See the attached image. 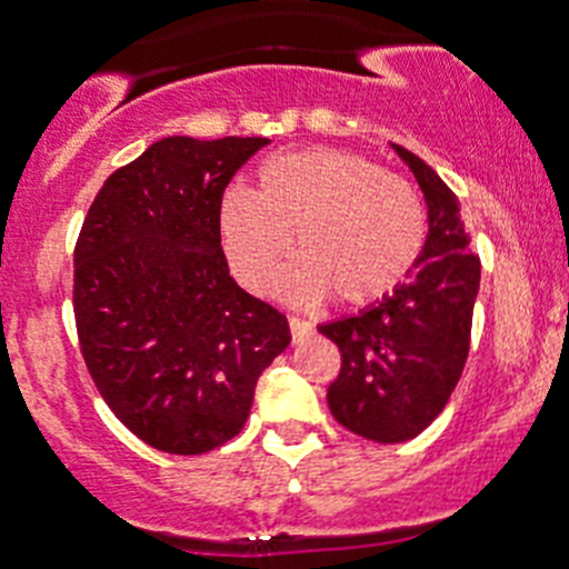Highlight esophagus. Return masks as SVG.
Listing matches in <instances>:
<instances>
[{
	"label": "esophagus",
	"instance_id": "obj_1",
	"mask_svg": "<svg viewBox=\"0 0 569 569\" xmlns=\"http://www.w3.org/2000/svg\"><path fill=\"white\" fill-rule=\"evenodd\" d=\"M289 328H291V339H295V342H302V339H306L311 331H315V326H311V322L297 320V317H291Z\"/></svg>",
	"mask_w": 569,
	"mask_h": 569
}]
</instances>
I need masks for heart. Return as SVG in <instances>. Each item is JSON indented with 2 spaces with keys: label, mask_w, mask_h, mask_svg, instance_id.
<instances>
[{
  "label": "heart",
  "mask_w": 569,
  "mask_h": 569,
  "mask_svg": "<svg viewBox=\"0 0 569 569\" xmlns=\"http://www.w3.org/2000/svg\"><path fill=\"white\" fill-rule=\"evenodd\" d=\"M219 230L243 289H272L295 236L302 260L286 278L291 300L317 302L333 291L348 306H368L412 272L427 219L412 184L368 157L306 148L260 164L258 193L227 190Z\"/></svg>",
  "instance_id": "heart-1"
}]
</instances>
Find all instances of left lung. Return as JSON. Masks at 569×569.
Wrapping results in <instances>:
<instances>
[{
	"mask_svg": "<svg viewBox=\"0 0 569 569\" xmlns=\"http://www.w3.org/2000/svg\"><path fill=\"white\" fill-rule=\"evenodd\" d=\"M427 201V241L392 295L353 317L320 326L342 368L328 387L333 418L376 443H405L443 412L469 357L480 258L471 254L460 201L438 173L401 146Z\"/></svg>",
	"mask_w": 569,
	"mask_h": 569,
	"instance_id": "8db88e82",
	"label": "left lung"
}]
</instances>
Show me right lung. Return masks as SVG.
<instances>
[{"instance_id": "right-lung-1", "label": "right lung", "mask_w": 569, "mask_h": 569, "mask_svg": "<svg viewBox=\"0 0 569 569\" xmlns=\"http://www.w3.org/2000/svg\"><path fill=\"white\" fill-rule=\"evenodd\" d=\"M267 137H162L117 168L76 243L81 353L109 410L148 446L204 455L236 438L289 322L230 278L219 207Z\"/></svg>"}]
</instances>
